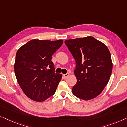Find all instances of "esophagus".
<instances>
[{
    "label": "esophagus",
    "mask_w": 127,
    "mask_h": 127,
    "mask_svg": "<svg viewBox=\"0 0 127 127\" xmlns=\"http://www.w3.org/2000/svg\"><path fill=\"white\" fill-rule=\"evenodd\" d=\"M69 75V74H68V73H67V74H64L63 76L64 78H67Z\"/></svg>",
    "instance_id": "obj_1"
}]
</instances>
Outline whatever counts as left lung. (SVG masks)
Returning <instances> with one entry per match:
<instances>
[{"instance_id":"left-lung-1","label":"left lung","mask_w":127,"mask_h":127,"mask_svg":"<svg viewBox=\"0 0 127 127\" xmlns=\"http://www.w3.org/2000/svg\"><path fill=\"white\" fill-rule=\"evenodd\" d=\"M65 44L76 62L74 73L77 82L72 93L86 101L97 97L112 74L113 64L108 47L91 36L65 40Z\"/></svg>"}]
</instances>
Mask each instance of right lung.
Masks as SVG:
<instances>
[{
  "mask_svg": "<svg viewBox=\"0 0 127 127\" xmlns=\"http://www.w3.org/2000/svg\"><path fill=\"white\" fill-rule=\"evenodd\" d=\"M63 40H32L18 50L14 71L18 83L28 98L42 102L55 94L62 74L55 72L52 56Z\"/></svg>",
  "mask_w": 127,
  "mask_h": 127,
  "instance_id": "add662e5",
  "label": "right lung"
}]
</instances>
